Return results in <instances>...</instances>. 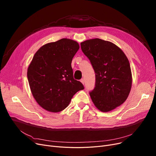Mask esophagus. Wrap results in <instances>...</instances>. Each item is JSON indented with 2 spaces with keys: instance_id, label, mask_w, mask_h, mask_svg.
Listing matches in <instances>:
<instances>
[{
  "instance_id": "esophagus-1",
  "label": "esophagus",
  "mask_w": 156,
  "mask_h": 156,
  "mask_svg": "<svg viewBox=\"0 0 156 156\" xmlns=\"http://www.w3.org/2000/svg\"><path fill=\"white\" fill-rule=\"evenodd\" d=\"M80 81L81 83H82L83 85H84V83H85V80H84V78H82V79H81V80H80Z\"/></svg>"
}]
</instances>
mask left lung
Instances as JSON below:
<instances>
[{"label":"left lung","instance_id":"left-lung-1","mask_svg":"<svg viewBox=\"0 0 156 156\" xmlns=\"http://www.w3.org/2000/svg\"><path fill=\"white\" fill-rule=\"evenodd\" d=\"M81 51L90 61L95 84L90 95L95 107L109 112L126 100L132 83L129 61L121 48L100 38L81 43Z\"/></svg>","mask_w":156,"mask_h":156}]
</instances>
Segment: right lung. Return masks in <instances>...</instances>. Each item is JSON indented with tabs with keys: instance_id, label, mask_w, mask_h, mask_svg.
Instances as JSON below:
<instances>
[{
	"instance_id": "right-lung-1",
	"label": "right lung",
	"mask_w": 156,
	"mask_h": 156,
	"mask_svg": "<svg viewBox=\"0 0 156 156\" xmlns=\"http://www.w3.org/2000/svg\"><path fill=\"white\" fill-rule=\"evenodd\" d=\"M80 48L76 41L62 38L41 47L29 65L27 76L33 96L44 109L57 112L83 90L73 78L71 61Z\"/></svg>"
}]
</instances>
